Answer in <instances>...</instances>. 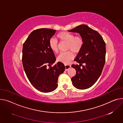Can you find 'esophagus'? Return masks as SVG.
Here are the masks:
<instances>
[{
  "mask_svg": "<svg viewBox=\"0 0 123 123\" xmlns=\"http://www.w3.org/2000/svg\"><path fill=\"white\" fill-rule=\"evenodd\" d=\"M65 71H67L71 67V66L69 64H65Z\"/></svg>",
  "mask_w": 123,
  "mask_h": 123,
  "instance_id": "obj_1",
  "label": "esophagus"
}]
</instances>
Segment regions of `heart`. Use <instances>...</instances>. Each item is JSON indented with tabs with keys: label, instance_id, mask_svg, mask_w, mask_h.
<instances>
[{
	"label": "heart",
	"instance_id": "heart-1",
	"mask_svg": "<svg viewBox=\"0 0 123 123\" xmlns=\"http://www.w3.org/2000/svg\"><path fill=\"white\" fill-rule=\"evenodd\" d=\"M57 38L61 41L67 43V50H70L61 53L57 57V61L65 64H68L74 58L73 52L79 53L82 49L84 41L80 36H75L73 33L68 32H62L57 35ZM49 47L54 52H58V43L55 39L51 38L49 41Z\"/></svg>",
	"mask_w": 123,
	"mask_h": 123
}]
</instances>
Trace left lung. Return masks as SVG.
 <instances>
[{
    "mask_svg": "<svg viewBox=\"0 0 123 123\" xmlns=\"http://www.w3.org/2000/svg\"><path fill=\"white\" fill-rule=\"evenodd\" d=\"M69 31L79 33L84 41L81 50L74 59L80 65H72L76 72L71 80L77 89H86L95 83L102 73L105 62V43L97 31L86 25H79Z\"/></svg>",
    "mask_w": 123,
    "mask_h": 123,
    "instance_id": "1",
    "label": "left lung"
}]
</instances>
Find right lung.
<instances>
[{
    "mask_svg": "<svg viewBox=\"0 0 123 123\" xmlns=\"http://www.w3.org/2000/svg\"><path fill=\"white\" fill-rule=\"evenodd\" d=\"M55 31L48 28L35 30L23 44L22 61L26 75L33 86L44 93L56 89L58 76L65 69L60 62L51 66L56 58L49 47V41Z\"/></svg>",
    "mask_w": 123,
    "mask_h": 123,
    "instance_id": "add662e5",
    "label": "right lung"
}]
</instances>
